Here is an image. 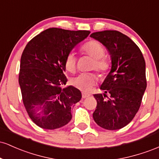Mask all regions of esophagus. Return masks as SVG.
Returning a JSON list of instances; mask_svg holds the SVG:
<instances>
[{
  "label": "esophagus",
  "mask_w": 159,
  "mask_h": 159,
  "mask_svg": "<svg viewBox=\"0 0 159 159\" xmlns=\"http://www.w3.org/2000/svg\"><path fill=\"white\" fill-rule=\"evenodd\" d=\"M90 95L89 94V93H82V97H83L84 98H87V97H89V96H90Z\"/></svg>",
  "instance_id": "obj_1"
}]
</instances>
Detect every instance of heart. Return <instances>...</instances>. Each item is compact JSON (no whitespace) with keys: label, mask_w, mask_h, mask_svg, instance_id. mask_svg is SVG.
I'll list each match as a JSON object with an SVG mask.
<instances>
[{"label":"heart","mask_w":159,"mask_h":159,"mask_svg":"<svg viewBox=\"0 0 159 159\" xmlns=\"http://www.w3.org/2000/svg\"><path fill=\"white\" fill-rule=\"evenodd\" d=\"M82 52L93 58L92 69H95L101 74H105L109 69V62L104 57L105 48L103 45L96 41L90 40L84 45ZM65 68L67 71L73 72L76 69V57L73 53H69L65 58ZM98 81L97 76L93 73H81L71 79V84L82 91H89Z\"/></svg>","instance_id":"heart-1"}]
</instances>
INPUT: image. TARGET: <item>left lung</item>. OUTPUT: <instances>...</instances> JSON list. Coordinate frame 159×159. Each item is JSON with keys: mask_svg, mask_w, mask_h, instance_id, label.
Returning <instances> with one entry per match:
<instances>
[{"mask_svg": "<svg viewBox=\"0 0 159 159\" xmlns=\"http://www.w3.org/2000/svg\"><path fill=\"white\" fill-rule=\"evenodd\" d=\"M90 37L106 47L111 68L100 89L94 94L97 101L94 121L107 130L128 125L139 110L147 88L146 63L140 48L129 36L116 30L93 33Z\"/></svg>", "mask_w": 159, "mask_h": 159, "instance_id": "1", "label": "left lung"}]
</instances>
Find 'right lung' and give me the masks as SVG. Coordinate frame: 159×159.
Listing matches in <instances>:
<instances>
[{"instance_id": "1", "label": "right lung", "mask_w": 159, "mask_h": 159, "mask_svg": "<svg viewBox=\"0 0 159 159\" xmlns=\"http://www.w3.org/2000/svg\"><path fill=\"white\" fill-rule=\"evenodd\" d=\"M90 34L52 27L33 38L24 49L19 83L27 114L40 128L59 129L72 119L71 110L81 93L73 86L61 87L67 82L65 58Z\"/></svg>"}]
</instances>
